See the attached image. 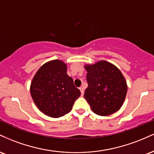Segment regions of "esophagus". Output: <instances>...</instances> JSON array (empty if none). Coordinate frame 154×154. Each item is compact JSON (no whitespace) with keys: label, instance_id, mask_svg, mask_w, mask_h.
<instances>
[{"label":"esophagus","instance_id":"obj_1","mask_svg":"<svg viewBox=\"0 0 154 154\" xmlns=\"http://www.w3.org/2000/svg\"><path fill=\"white\" fill-rule=\"evenodd\" d=\"M79 91H80V92H81V95H84V88H83L82 87L79 88Z\"/></svg>","mask_w":154,"mask_h":154}]
</instances>
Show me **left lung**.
<instances>
[{"mask_svg":"<svg viewBox=\"0 0 154 154\" xmlns=\"http://www.w3.org/2000/svg\"><path fill=\"white\" fill-rule=\"evenodd\" d=\"M85 69L88 87L84 98L93 112L108 116L119 110L128 91L127 82L119 69L105 61L86 65Z\"/></svg>","mask_w":154,"mask_h":154,"instance_id":"obj_1","label":"left lung"}]
</instances>
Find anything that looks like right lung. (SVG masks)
<instances>
[{
  "label": "right lung",
  "instance_id": "right-lung-1",
  "mask_svg": "<svg viewBox=\"0 0 154 154\" xmlns=\"http://www.w3.org/2000/svg\"><path fill=\"white\" fill-rule=\"evenodd\" d=\"M30 93L40 111L51 117L64 116L72 110L80 91L66 74V65L54 60L43 65L31 83Z\"/></svg>",
  "mask_w": 154,
  "mask_h": 154
}]
</instances>
